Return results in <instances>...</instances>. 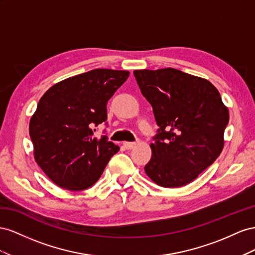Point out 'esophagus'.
Returning a JSON list of instances; mask_svg holds the SVG:
<instances>
[{
  "label": "esophagus",
  "mask_w": 255,
  "mask_h": 255,
  "mask_svg": "<svg viewBox=\"0 0 255 255\" xmlns=\"http://www.w3.org/2000/svg\"><path fill=\"white\" fill-rule=\"evenodd\" d=\"M123 145L126 149H132L133 147H135L136 143H134V142H124Z\"/></svg>",
  "instance_id": "34e87169"
}]
</instances>
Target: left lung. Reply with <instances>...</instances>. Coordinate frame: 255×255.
I'll list each match as a JSON object with an SVG mask.
<instances>
[{"mask_svg": "<svg viewBox=\"0 0 255 255\" xmlns=\"http://www.w3.org/2000/svg\"><path fill=\"white\" fill-rule=\"evenodd\" d=\"M159 129L145 173L157 185L191 183L214 163L224 146L229 109L208 80L174 68L134 70Z\"/></svg>", "mask_w": 255, "mask_h": 255, "instance_id": "left-lung-1", "label": "left lung"}]
</instances>
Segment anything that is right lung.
<instances>
[{
    "mask_svg": "<svg viewBox=\"0 0 255 255\" xmlns=\"http://www.w3.org/2000/svg\"><path fill=\"white\" fill-rule=\"evenodd\" d=\"M129 77L127 70L93 69L65 79L43 94L30 121L35 161L63 189L93 186L120 150L97 139L93 126L107 121V104Z\"/></svg>",
    "mask_w": 255,
    "mask_h": 255,
    "instance_id": "right-lung-1",
    "label": "right lung"
}]
</instances>
